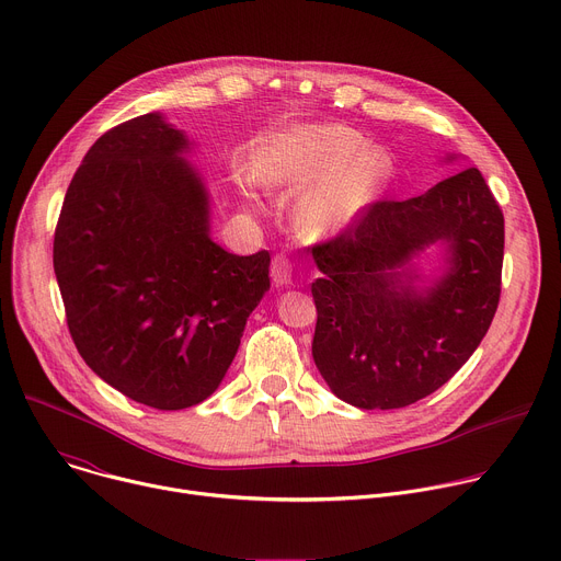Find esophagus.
<instances>
[{
	"label": "esophagus",
	"mask_w": 561,
	"mask_h": 561,
	"mask_svg": "<svg viewBox=\"0 0 561 561\" xmlns=\"http://www.w3.org/2000/svg\"><path fill=\"white\" fill-rule=\"evenodd\" d=\"M271 277L277 286H288L293 284V264L286 255H275L273 266H271Z\"/></svg>",
	"instance_id": "34e87169"
}]
</instances>
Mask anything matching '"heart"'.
Returning a JSON list of instances; mask_svg holds the SVG:
<instances>
[{
	"instance_id": "obj_1",
	"label": "heart",
	"mask_w": 561,
	"mask_h": 561,
	"mask_svg": "<svg viewBox=\"0 0 561 561\" xmlns=\"http://www.w3.org/2000/svg\"><path fill=\"white\" fill-rule=\"evenodd\" d=\"M266 186L317 182L299 204L308 232L333 234L357 221L381 195L388 157L346 126H293L271 135L255 157Z\"/></svg>"
}]
</instances>
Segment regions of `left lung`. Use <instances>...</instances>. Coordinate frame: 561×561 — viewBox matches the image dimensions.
I'll return each mask as SVG.
<instances>
[{"label":"left lung","mask_w":561,"mask_h":561,"mask_svg":"<svg viewBox=\"0 0 561 561\" xmlns=\"http://www.w3.org/2000/svg\"><path fill=\"white\" fill-rule=\"evenodd\" d=\"M437 241L449 247V271L417 291L403 266ZM310 253L322 271L310 286L319 373L357 409H404L484 340L502 293L504 215L482 173L466 169L420 197L377 199Z\"/></svg>","instance_id":"1"}]
</instances>
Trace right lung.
I'll return each mask as SVG.
<instances>
[{"mask_svg": "<svg viewBox=\"0 0 561 561\" xmlns=\"http://www.w3.org/2000/svg\"><path fill=\"white\" fill-rule=\"evenodd\" d=\"M186 148L159 113L104 133L70 180L53 242L79 355L157 411L195 407L219 386L271 288L268 251L239 257L210 239Z\"/></svg>", "mask_w": 561, "mask_h": 561, "instance_id": "obj_1", "label": "right lung"}]
</instances>
